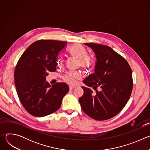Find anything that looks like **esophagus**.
<instances>
[{
    "label": "esophagus",
    "instance_id": "obj_1",
    "mask_svg": "<svg viewBox=\"0 0 150 150\" xmlns=\"http://www.w3.org/2000/svg\"><path fill=\"white\" fill-rule=\"evenodd\" d=\"M75 88V87H74V86H71V85H70V86H69V90H72Z\"/></svg>",
    "mask_w": 150,
    "mask_h": 150
}]
</instances>
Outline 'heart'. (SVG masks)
Returning a JSON list of instances; mask_svg holds the SVG:
<instances>
[{"label": "heart", "mask_w": 150, "mask_h": 150, "mask_svg": "<svg viewBox=\"0 0 150 150\" xmlns=\"http://www.w3.org/2000/svg\"><path fill=\"white\" fill-rule=\"evenodd\" d=\"M69 53L73 56L79 59V65L83 69L91 68L94 63L93 56L87 54V51L82 45L75 44L71 46L68 50ZM59 64L62 63V59H58ZM82 77L81 72L78 71H69L63 76V81L71 84L75 85Z\"/></svg>", "instance_id": "heart-1"}]
</instances>
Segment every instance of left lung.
Listing matches in <instances>:
<instances>
[{"instance_id": "obj_1", "label": "left lung", "mask_w": 150, "mask_h": 150, "mask_svg": "<svg viewBox=\"0 0 150 150\" xmlns=\"http://www.w3.org/2000/svg\"><path fill=\"white\" fill-rule=\"evenodd\" d=\"M96 54L94 74L83 82L96 90L82 87L83 95L79 98L82 110L97 120L117 115L129 100L133 87L132 70L127 62L111 47L93 42L85 43ZM98 86L102 88L98 92Z\"/></svg>"}]
</instances>
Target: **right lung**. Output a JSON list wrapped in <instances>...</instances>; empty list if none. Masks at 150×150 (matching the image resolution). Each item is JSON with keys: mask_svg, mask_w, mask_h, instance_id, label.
Here are the masks:
<instances>
[{"mask_svg": "<svg viewBox=\"0 0 150 150\" xmlns=\"http://www.w3.org/2000/svg\"><path fill=\"white\" fill-rule=\"evenodd\" d=\"M66 41L40 40L32 43L19 58L14 72L19 99L31 115L43 117L57 111L68 92V85L46 81L49 72L56 71L57 56Z\"/></svg>", "mask_w": 150, "mask_h": 150, "instance_id": "right-lung-1", "label": "right lung"}]
</instances>
